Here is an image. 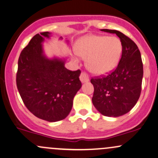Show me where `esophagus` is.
I'll use <instances>...</instances> for the list:
<instances>
[{"mask_svg": "<svg viewBox=\"0 0 158 158\" xmlns=\"http://www.w3.org/2000/svg\"><path fill=\"white\" fill-rule=\"evenodd\" d=\"M79 78H80V80L82 83L88 82V81H90L89 76H88L87 73H83V72L81 73V75H80V77H79Z\"/></svg>", "mask_w": 158, "mask_h": 158, "instance_id": "34e87169", "label": "esophagus"}]
</instances>
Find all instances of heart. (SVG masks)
<instances>
[{
    "label": "heart",
    "mask_w": 158,
    "mask_h": 158,
    "mask_svg": "<svg viewBox=\"0 0 158 158\" xmlns=\"http://www.w3.org/2000/svg\"><path fill=\"white\" fill-rule=\"evenodd\" d=\"M76 51L79 56L87 59L86 66L91 73L105 74L114 70L118 64L123 45L116 36L89 35L78 41Z\"/></svg>",
    "instance_id": "1"
}]
</instances>
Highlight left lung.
Masks as SVG:
<instances>
[{
    "instance_id": "left-lung-1",
    "label": "left lung",
    "mask_w": 158,
    "mask_h": 158,
    "mask_svg": "<svg viewBox=\"0 0 158 158\" xmlns=\"http://www.w3.org/2000/svg\"><path fill=\"white\" fill-rule=\"evenodd\" d=\"M101 31L118 36L123 45L122 56L111 73L91 79L94 88L92 102L102 115L120 117L132 109L140 96L143 76L140 52L137 44L121 32L108 29Z\"/></svg>"
}]
</instances>
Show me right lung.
Listing matches in <instances>:
<instances>
[{
	"mask_svg": "<svg viewBox=\"0 0 158 158\" xmlns=\"http://www.w3.org/2000/svg\"><path fill=\"white\" fill-rule=\"evenodd\" d=\"M50 36L49 32L36 34L21 51L16 84L23 103L32 114L48 122H57L66 118L72 109L73 98L81 87V71L68 70L65 58L45 55L43 43Z\"/></svg>",
	"mask_w": 158,
	"mask_h": 158,
	"instance_id": "right-lung-1",
	"label": "right lung"
}]
</instances>
